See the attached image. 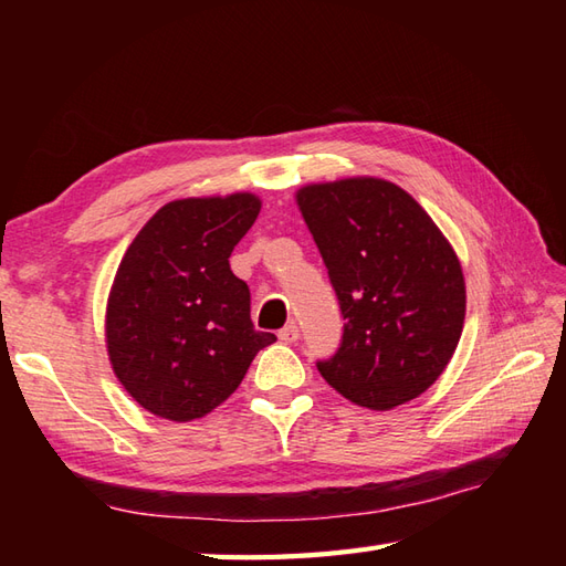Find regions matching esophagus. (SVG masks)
<instances>
[{
  "label": "esophagus",
  "mask_w": 566,
  "mask_h": 566,
  "mask_svg": "<svg viewBox=\"0 0 566 566\" xmlns=\"http://www.w3.org/2000/svg\"><path fill=\"white\" fill-rule=\"evenodd\" d=\"M276 338L282 343H296L298 340V326L296 323H290V326H284L280 333H276Z\"/></svg>",
  "instance_id": "34e87169"
}]
</instances>
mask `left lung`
<instances>
[{"label": "left lung", "mask_w": 566, "mask_h": 566, "mask_svg": "<svg viewBox=\"0 0 566 566\" xmlns=\"http://www.w3.org/2000/svg\"><path fill=\"white\" fill-rule=\"evenodd\" d=\"M345 318L316 367L357 406L389 411L436 381L460 343L464 276L440 228L401 187L353 177L298 189Z\"/></svg>", "instance_id": "8db88e82"}]
</instances>
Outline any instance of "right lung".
<instances>
[{
  "label": "right lung",
  "mask_w": 566,
  "mask_h": 566,
  "mask_svg": "<svg viewBox=\"0 0 566 566\" xmlns=\"http://www.w3.org/2000/svg\"><path fill=\"white\" fill-rule=\"evenodd\" d=\"M258 213L252 195L170 201L126 250L106 306V347L146 411L177 423L207 416L276 340L252 326L250 290L228 262Z\"/></svg>",
  "instance_id": "obj_1"
}]
</instances>
